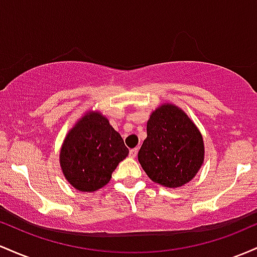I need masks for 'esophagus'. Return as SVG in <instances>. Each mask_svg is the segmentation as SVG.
Segmentation results:
<instances>
[{
    "label": "esophagus",
    "mask_w": 257,
    "mask_h": 257,
    "mask_svg": "<svg viewBox=\"0 0 257 257\" xmlns=\"http://www.w3.org/2000/svg\"><path fill=\"white\" fill-rule=\"evenodd\" d=\"M137 153H138V149L137 148H134L130 151V158H136L137 157Z\"/></svg>",
    "instance_id": "esophagus-1"
}]
</instances>
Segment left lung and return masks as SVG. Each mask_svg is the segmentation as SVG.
<instances>
[{
    "instance_id": "8db88e82",
    "label": "left lung",
    "mask_w": 257,
    "mask_h": 257,
    "mask_svg": "<svg viewBox=\"0 0 257 257\" xmlns=\"http://www.w3.org/2000/svg\"><path fill=\"white\" fill-rule=\"evenodd\" d=\"M138 161L155 183L182 187L203 165V136L182 109L163 104L147 122V138L138 152Z\"/></svg>"
}]
</instances>
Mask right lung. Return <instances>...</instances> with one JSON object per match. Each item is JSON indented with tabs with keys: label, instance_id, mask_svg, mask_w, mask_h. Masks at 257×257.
<instances>
[{
	"label": "right lung",
	"instance_id": "1",
	"mask_svg": "<svg viewBox=\"0 0 257 257\" xmlns=\"http://www.w3.org/2000/svg\"><path fill=\"white\" fill-rule=\"evenodd\" d=\"M128 155L119 132L97 111H88L66 135L59 154L63 175L81 192H96L110 181Z\"/></svg>",
	"mask_w": 257,
	"mask_h": 257
}]
</instances>
